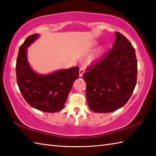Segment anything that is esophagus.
I'll return each mask as SVG.
<instances>
[{
  "label": "esophagus",
  "mask_w": 156,
  "mask_h": 156,
  "mask_svg": "<svg viewBox=\"0 0 156 156\" xmlns=\"http://www.w3.org/2000/svg\"><path fill=\"white\" fill-rule=\"evenodd\" d=\"M85 72V69L84 67H81L80 68V70H79V75H80V76H82V75H83V74Z\"/></svg>",
  "instance_id": "34e87169"
}]
</instances>
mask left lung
Returning <instances> with one entry per match:
<instances>
[{
	"instance_id": "left-lung-1",
	"label": "left lung",
	"mask_w": 156,
	"mask_h": 156,
	"mask_svg": "<svg viewBox=\"0 0 156 156\" xmlns=\"http://www.w3.org/2000/svg\"><path fill=\"white\" fill-rule=\"evenodd\" d=\"M115 34L111 50L88 67L83 74L88 107L96 112L107 113L123 107L136 85L137 62L135 49L121 33Z\"/></svg>"
}]
</instances>
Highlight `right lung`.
<instances>
[{
	"label": "right lung",
	"instance_id": "obj_1",
	"mask_svg": "<svg viewBox=\"0 0 156 156\" xmlns=\"http://www.w3.org/2000/svg\"><path fill=\"white\" fill-rule=\"evenodd\" d=\"M39 36H29L20 46L16 64V81L29 105L44 112H55L64 107L74 82L79 76V68L62 69L48 74L35 72L27 60V48Z\"/></svg>",
	"mask_w": 156,
	"mask_h": 156
}]
</instances>
